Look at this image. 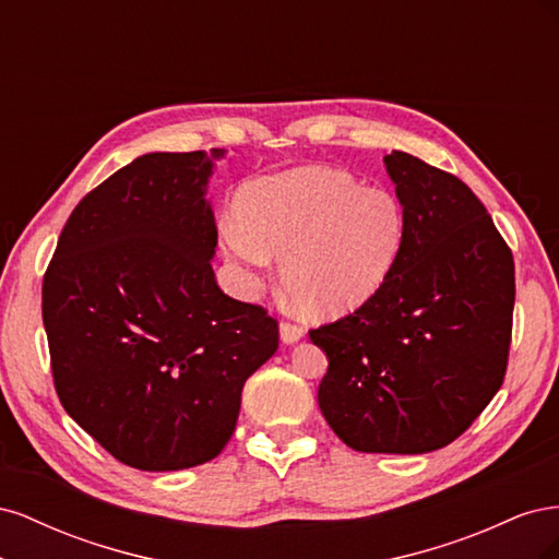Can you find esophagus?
Masks as SVG:
<instances>
[{
    "label": "esophagus",
    "instance_id": "1",
    "mask_svg": "<svg viewBox=\"0 0 559 559\" xmlns=\"http://www.w3.org/2000/svg\"><path fill=\"white\" fill-rule=\"evenodd\" d=\"M302 335H306V331H302V326L292 324V321H282V324H280V337H282L284 345L298 343Z\"/></svg>",
    "mask_w": 559,
    "mask_h": 559
}]
</instances>
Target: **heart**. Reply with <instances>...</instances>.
I'll return each instance as SVG.
<instances>
[{"instance_id": "heart-1", "label": "heart", "mask_w": 559, "mask_h": 559, "mask_svg": "<svg viewBox=\"0 0 559 559\" xmlns=\"http://www.w3.org/2000/svg\"><path fill=\"white\" fill-rule=\"evenodd\" d=\"M222 224L226 257L257 273L282 257L280 282L317 319L373 298L408 233L403 202L335 167L308 165L249 181Z\"/></svg>"}]
</instances>
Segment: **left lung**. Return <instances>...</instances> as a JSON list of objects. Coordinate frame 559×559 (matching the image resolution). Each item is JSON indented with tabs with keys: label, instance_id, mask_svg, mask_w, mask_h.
I'll return each instance as SVG.
<instances>
[{
	"label": "left lung",
	"instance_id": "left-lung-1",
	"mask_svg": "<svg viewBox=\"0 0 559 559\" xmlns=\"http://www.w3.org/2000/svg\"><path fill=\"white\" fill-rule=\"evenodd\" d=\"M408 233L382 289L310 331L329 370L319 408L359 452L421 454L462 436L506 376L515 265L468 186L405 151L384 156Z\"/></svg>",
	"mask_w": 559,
	"mask_h": 559
}]
</instances>
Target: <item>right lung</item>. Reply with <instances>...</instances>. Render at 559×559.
I'll list each match as a JSON object with an SVG mask.
<instances>
[{"instance_id":"obj_1","label":"right lung","mask_w":559,"mask_h":559,"mask_svg":"<svg viewBox=\"0 0 559 559\" xmlns=\"http://www.w3.org/2000/svg\"><path fill=\"white\" fill-rule=\"evenodd\" d=\"M224 148L144 154L83 198L44 275L62 408L140 471L226 448L242 386L277 352V321L218 289L207 200Z\"/></svg>"}]
</instances>
